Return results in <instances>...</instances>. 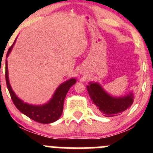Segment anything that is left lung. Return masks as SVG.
Returning <instances> with one entry per match:
<instances>
[{"mask_svg":"<svg viewBox=\"0 0 153 153\" xmlns=\"http://www.w3.org/2000/svg\"><path fill=\"white\" fill-rule=\"evenodd\" d=\"M87 89L96 108L107 117L119 115L130 108L133 103V95L130 94L121 98H114L106 94L97 82H90Z\"/></svg>","mask_w":153,"mask_h":153,"instance_id":"left-lung-1","label":"left lung"}]
</instances>
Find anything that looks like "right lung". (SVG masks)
Wrapping results in <instances>:
<instances>
[{"mask_svg":"<svg viewBox=\"0 0 153 153\" xmlns=\"http://www.w3.org/2000/svg\"><path fill=\"white\" fill-rule=\"evenodd\" d=\"M15 42L8 49L6 57H8L11 51ZM6 80L7 88H8L10 97H11L12 101L16 107L22 113L27 116L31 119L36 122L42 123V124H50V123L55 122L59 119L62 114L63 104H64V100L67 93L72 85H74L76 82V80L75 78H72L64 83L61 84L58 88L56 90L52 99L48 103L42 105V106H33V105H29L28 103H24L22 100L19 99L12 91L9 80H8L7 60H6Z\"/></svg>","mask_w":153,"mask_h":153,"instance_id":"add662e5","label":"right lung"}]
</instances>
